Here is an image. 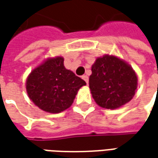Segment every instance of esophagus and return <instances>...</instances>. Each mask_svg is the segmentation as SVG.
I'll return each instance as SVG.
<instances>
[{
    "label": "esophagus",
    "mask_w": 158,
    "mask_h": 158,
    "mask_svg": "<svg viewBox=\"0 0 158 158\" xmlns=\"http://www.w3.org/2000/svg\"><path fill=\"white\" fill-rule=\"evenodd\" d=\"M82 79H83V80H84V81H85V82H86V83L88 84V82H89V77H88V76L84 75V76H82Z\"/></svg>",
    "instance_id": "1"
}]
</instances>
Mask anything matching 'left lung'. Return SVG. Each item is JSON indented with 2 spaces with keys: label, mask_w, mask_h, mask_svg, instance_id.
I'll use <instances>...</instances> for the list:
<instances>
[{
  "label": "left lung",
  "mask_w": 158,
  "mask_h": 158,
  "mask_svg": "<svg viewBox=\"0 0 158 158\" xmlns=\"http://www.w3.org/2000/svg\"><path fill=\"white\" fill-rule=\"evenodd\" d=\"M89 84L95 102L106 109H117L135 94L137 76L129 64L116 56L98 58L91 67Z\"/></svg>",
  "instance_id": "obj_1"
}]
</instances>
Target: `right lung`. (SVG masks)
Instances as JSON below:
<instances>
[{
	"label": "right lung",
	"mask_w": 158,
	"mask_h": 158,
	"mask_svg": "<svg viewBox=\"0 0 158 158\" xmlns=\"http://www.w3.org/2000/svg\"><path fill=\"white\" fill-rule=\"evenodd\" d=\"M84 85L82 79L64 67L63 58L57 56L47 59L31 71L26 80V91L41 110L59 113L71 106Z\"/></svg>",
	"instance_id": "add662e5"
}]
</instances>
